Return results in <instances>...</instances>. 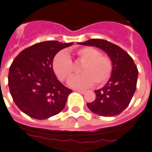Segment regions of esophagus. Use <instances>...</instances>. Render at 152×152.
<instances>
[{
    "instance_id": "esophagus-1",
    "label": "esophagus",
    "mask_w": 152,
    "mask_h": 152,
    "mask_svg": "<svg viewBox=\"0 0 152 152\" xmlns=\"http://www.w3.org/2000/svg\"><path fill=\"white\" fill-rule=\"evenodd\" d=\"M75 91H76V92H77V93H82V94H84V93H86V91H85V90H81V89H75Z\"/></svg>"
}]
</instances>
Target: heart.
<instances>
[{"label": "heart", "mask_w": 152, "mask_h": 152, "mask_svg": "<svg viewBox=\"0 0 152 152\" xmlns=\"http://www.w3.org/2000/svg\"><path fill=\"white\" fill-rule=\"evenodd\" d=\"M75 61L82 64V75L69 80L68 84L74 88H86L94 84L96 87L104 86L110 78L112 72V62L110 57L103 55L93 47H82L74 53ZM53 68L60 81L68 80L74 72L70 57L64 53H58L53 59Z\"/></svg>", "instance_id": "1"}]
</instances>
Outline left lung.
<instances>
[{"mask_svg":"<svg viewBox=\"0 0 152 152\" xmlns=\"http://www.w3.org/2000/svg\"><path fill=\"white\" fill-rule=\"evenodd\" d=\"M77 44L100 48L112 62L110 79L103 88L95 91V100L88 103L87 107L94 114L104 117L121 114L129 104L137 88L138 70L133 59L119 46L106 40L90 39Z\"/></svg>","mask_w":152,"mask_h":152,"instance_id":"left-lung-1","label":"left lung"}]
</instances>
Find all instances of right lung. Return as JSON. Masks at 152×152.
I'll list each match as a JSON object with an SVG mask.
<instances>
[{"label": "right lung", "instance_id": "right-lung-1", "mask_svg": "<svg viewBox=\"0 0 152 152\" xmlns=\"http://www.w3.org/2000/svg\"><path fill=\"white\" fill-rule=\"evenodd\" d=\"M57 41L40 42L25 48L15 57L8 72V87L15 104L35 119L59 114L72 90L56 77L53 61L56 53L72 45Z\"/></svg>", "mask_w": 152, "mask_h": 152}]
</instances>
